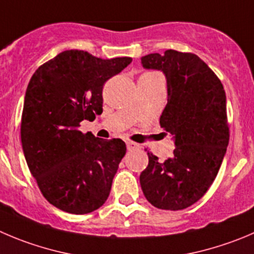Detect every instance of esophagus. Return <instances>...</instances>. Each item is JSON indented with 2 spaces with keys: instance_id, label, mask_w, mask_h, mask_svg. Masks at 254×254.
Wrapping results in <instances>:
<instances>
[{
  "instance_id": "34e87169",
  "label": "esophagus",
  "mask_w": 254,
  "mask_h": 254,
  "mask_svg": "<svg viewBox=\"0 0 254 254\" xmlns=\"http://www.w3.org/2000/svg\"><path fill=\"white\" fill-rule=\"evenodd\" d=\"M126 144H127V149H128V151H132V149L139 148V144L138 143H134V142L128 141Z\"/></svg>"
}]
</instances>
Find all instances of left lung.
<instances>
[{
    "label": "left lung",
    "mask_w": 254,
    "mask_h": 254,
    "mask_svg": "<svg viewBox=\"0 0 254 254\" xmlns=\"http://www.w3.org/2000/svg\"><path fill=\"white\" fill-rule=\"evenodd\" d=\"M144 68L166 74L168 100L159 125L175 138L172 158L148 152L139 176L152 206L178 211L199 201L213 183L229 142L226 92L221 79L190 52L167 50L141 59Z\"/></svg>",
    "instance_id": "left-lung-1"
}]
</instances>
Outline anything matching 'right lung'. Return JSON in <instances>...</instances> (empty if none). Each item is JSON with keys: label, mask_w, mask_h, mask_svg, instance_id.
<instances>
[{"label": "right lung", "mask_w": 254, "mask_h": 254, "mask_svg": "<svg viewBox=\"0 0 254 254\" xmlns=\"http://www.w3.org/2000/svg\"><path fill=\"white\" fill-rule=\"evenodd\" d=\"M132 62L102 60L86 51H64L38 67L27 86L21 142L31 173L52 206L72 214L100 208L126 143L101 139L78 129L83 120L102 113L105 82Z\"/></svg>", "instance_id": "1"}]
</instances>
